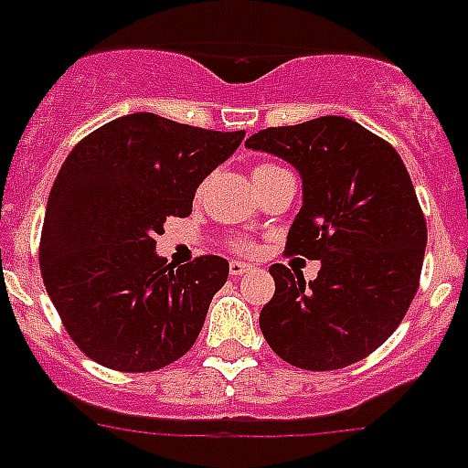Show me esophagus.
Segmentation results:
<instances>
[{
  "label": "esophagus",
  "instance_id": "1",
  "mask_svg": "<svg viewBox=\"0 0 468 468\" xmlns=\"http://www.w3.org/2000/svg\"><path fill=\"white\" fill-rule=\"evenodd\" d=\"M228 269H230V276L233 278H240V276H247V273H250V271H252V266L250 264H245V261H230V266H228Z\"/></svg>",
  "mask_w": 468,
  "mask_h": 468
}]
</instances>
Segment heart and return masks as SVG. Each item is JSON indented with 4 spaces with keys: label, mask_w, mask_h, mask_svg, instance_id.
I'll list each match as a JSON object with an SVG mask.
<instances>
[{
    "label": "heart",
    "mask_w": 468,
    "mask_h": 468,
    "mask_svg": "<svg viewBox=\"0 0 468 468\" xmlns=\"http://www.w3.org/2000/svg\"><path fill=\"white\" fill-rule=\"evenodd\" d=\"M271 168H278V166H271V164H261V166L254 168V176H257V174H264V171H271ZM235 247H238L240 252H250V250H252V245H250V242H247V240L235 242Z\"/></svg>",
    "instance_id": "1"
}]
</instances>
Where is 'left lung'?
Returning a JSON list of instances; mask_svg holds the SVG:
<instances>
[{
  "label": "left lung",
  "mask_w": 468,
  "mask_h": 468,
  "mask_svg": "<svg viewBox=\"0 0 468 468\" xmlns=\"http://www.w3.org/2000/svg\"><path fill=\"white\" fill-rule=\"evenodd\" d=\"M245 144L297 168L302 209L285 250L321 261L309 282L271 266L276 294L259 314L266 343L307 371L361 361L395 333L419 290L426 218L402 159L343 116L266 128Z\"/></svg>",
  "instance_id": "1"
}]
</instances>
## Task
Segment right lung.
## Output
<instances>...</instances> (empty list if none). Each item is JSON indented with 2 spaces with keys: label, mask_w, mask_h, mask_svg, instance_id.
Wrapping results in <instances>:
<instances>
[{
  "label": "right lung",
  "mask_w": 468,
  "mask_h": 468,
  "mask_svg": "<svg viewBox=\"0 0 468 468\" xmlns=\"http://www.w3.org/2000/svg\"><path fill=\"white\" fill-rule=\"evenodd\" d=\"M218 133L128 113L73 147L47 199L40 271L70 340L101 367L143 374L195 345L223 282V257L174 266L156 254L168 216L240 147Z\"/></svg>",
  "instance_id": "add662e5"
}]
</instances>
